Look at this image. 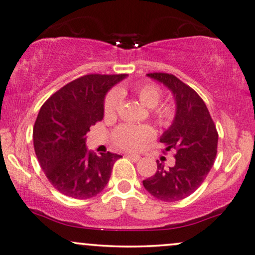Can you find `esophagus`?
Returning a JSON list of instances; mask_svg holds the SVG:
<instances>
[{
    "label": "esophagus",
    "instance_id": "1",
    "mask_svg": "<svg viewBox=\"0 0 255 255\" xmlns=\"http://www.w3.org/2000/svg\"><path fill=\"white\" fill-rule=\"evenodd\" d=\"M127 157L128 159L133 160L134 162H137V161H140V159H141V156L137 155V154H127Z\"/></svg>",
    "mask_w": 255,
    "mask_h": 255
}]
</instances>
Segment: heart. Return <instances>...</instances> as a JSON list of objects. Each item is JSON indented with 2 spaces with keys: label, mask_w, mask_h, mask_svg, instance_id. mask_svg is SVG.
<instances>
[{
  "label": "heart",
  "mask_w": 255,
  "mask_h": 255,
  "mask_svg": "<svg viewBox=\"0 0 255 255\" xmlns=\"http://www.w3.org/2000/svg\"><path fill=\"white\" fill-rule=\"evenodd\" d=\"M133 93L138 101L148 108H151V118L162 127H169L176 119V106L172 102H163L162 89L156 83L144 81L133 86ZM125 90H112L104 101V114L106 118H115L121 107L122 95ZM155 136V131L149 125L124 124L115 128L112 133L113 142L126 150H138L143 144Z\"/></svg>",
  "instance_id": "b5f03b06"
}]
</instances>
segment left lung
<instances>
[{"label": "left lung", "mask_w": 255, "mask_h": 255, "mask_svg": "<svg viewBox=\"0 0 255 255\" xmlns=\"http://www.w3.org/2000/svg\"><path fill=\"white\" fill-rule=\"evenodd\" d=\"M147 75L166 85L175 98L176 119L160 137L166 150L175 153V161L165 168L156 160V173L142 183L154 198L179 201L193 194L208 175L217 156L219 134L207 106L192 87L173 74Z\"/></svg>", "instance_id": "1"}]
</instances>
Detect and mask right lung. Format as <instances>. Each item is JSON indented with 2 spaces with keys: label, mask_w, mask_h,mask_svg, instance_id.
<instances>
[{
  "label": "right lung",
  "mask_w": 255,
  "mask_h": 255,
  "mask_svg": "<svg viewBox=\"0 0 255 255\" xmlns=\"http://www.w3.org/2000/svg\"><path fill=\"white\" fill-rule=\"evenodd\" d=\"M126 74H88L73 80L42 105L33 129L34 149L47 179L74 199L98 195L111 178L115 153L98 156L86 148L89 128L104 119L106 93Z\"/></svg>",
  "instance_id": "right-lung-1"
}]
</instances>
